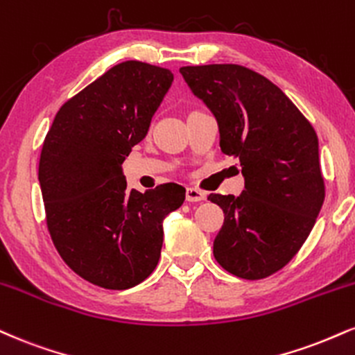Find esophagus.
<instances>
[{
    "label": "esophagus",
    "instance_id": "esophagus-1",
    "mask_svg": "<svg viewBox=\"0 0 355 355\" xmlns=\"http://www.w3.org/2000/svg\"><path fill=\"white\" fill-rule=\"evenodd\" d=\"M207 193L198 189H187V202H203Z\"/></svg>",
    "mask_w": 355,
    "mask_h": 355
}]
</instances>
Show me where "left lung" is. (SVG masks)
Returning <instances> with one entry per match:
<instances>
[{"mask_svg":"<svg viewBox=\"0 0 355 355\" xmlns=\"http://www.w3.org/2000/svg\"><path fill=\"white\" fill-rule=\"evenodd\" d=\"M218 122L225 155L240 159V196L211 193L225 213L213 243L221 268L243 279L279 271L309 236L324 203L318 135L277 85L238 64L180 67Z\"/></svg>","mask_w":355,"mask_h":355,"instance_id":"1","label":"left lung"}]
</instances>
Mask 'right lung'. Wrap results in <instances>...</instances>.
<instances>
[{"label": "right lung", "mask_w": 355, "mask_h": 355, "mask_svg": "<svg viewBox=\"0 0 355 355\" xmlns=\"http://www.w3.org/2000/svg\"><path fill=\"white\" fill-rule=\"evenodd\" d=\"M173 83L164 67L114 66L55 114L42 144L40 185L53 243L72 271L105 289H129L159 263L164 223L185 189L127 190L122 164L145 139Z\"/></svg>", "instance_id": "1"}]
</instances>
